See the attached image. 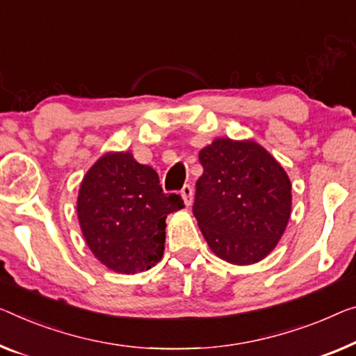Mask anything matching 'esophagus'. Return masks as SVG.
Segmentation results:
<instances>
[{
  "label": "esophagus",
  "mask_w": 356,
  "mask_h": 356,
  "mask_svg": "<svg viewBox=\"0 0 356 356\" xmlns=\"http://www.w3.org/2000/svg\"><path fill=\"white\" fill-rule=\"evenodd\" d=\"M180 195H182L185 206L192 204V201H193V187H192V185H188V184L184 185V188L180 190Z\"/></svg>",
  "instance_id": "34e87169"
}]
</instances>
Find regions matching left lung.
Instances as JSON below:
<instances>
[{
    "label": "left lung",
    "mask_w": 356,
    "mask_h": 356,
    "mask_svg": "<svg viewBox=\"0 0 356 356\" xmlns=\"http://www.w3.org/2000/svg\"><path fill=\"white\" fill-rule=\"evenodd\" d=\"M193 214L211 251L236 265L270 254L288 225L291 182L256 142L216 139L200 152Z\"/></svg>",
    "instance_id": "obj_1"
}]
</instances>
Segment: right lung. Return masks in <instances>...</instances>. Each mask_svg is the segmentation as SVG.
<instances>
[{
  "label": "right lung",
  "instance_id": "add662e5",
  "mask_svg": "<svg viewBox=\"0 0 356 356\" xmlns=\"http://www.w3.org/2000/svg\"><path fill=\"white\" fill-rule=\"evenodd\" d=\"M184 208L176 193H164L156 171L129 152L107 153L84 176L78 220L89 249L105 267L137 273L161 261L166 217Z\"/></svg>",
  "mask_w": 356,
  "mask_h": 356
}]
</instances>
